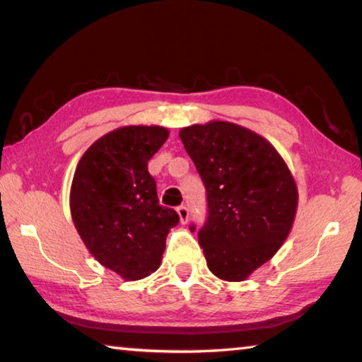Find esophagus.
<instances>
[{"label":"esophagus","instance_id":"1","mask_svg":"<svg viewBox=\"0 0 362 362\" xmlns=\"http://www.w3.org/2000/svg\"><path fill=\"white\" fill-rule=\"evenodd\" d=\"M177 214H179V218H180V223L185 225L188 222V217H189V212L185 206H180L179 209H177Z\"/></svg>","mask_w":362,"mask_h":362}]
</instances>
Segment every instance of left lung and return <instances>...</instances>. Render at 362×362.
<instances>
[{
    "mask_svg": "<svg viewBox=\"0 0 362 362\" xmlns=\"http://www.w3.org/2000/svg\"><path fill=\"white\" fill-rule=\"evenodd\" d=\"M179 136L207 192L209 217L199 231L207 267L223 281H246L289 236L296 179L265 137L235 122L192 124Z\"/></svg>",
    "mask_w": 362,
    "mask_h": 362,
    "instance_id": "1",
    "label": "left lung"
}]
</instances>
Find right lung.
Returning a JSON list of instances; mask_svg holds the SVG:
<instances>
[{"instance_id": "add662e5", "label": "right lung", "mask_w": 362, "mask_h": 362, "mask_svg": "<svg viewBox=\"0 0 362 362\" xmlns=\"http://www.w3.org/2000/svg\"><path fill=\"white\" fill-rule=\"evenodd\" d=\"M169 137L163 126H122L84 151L70 188L73 223L94 259L124 281L159 268L166 236L179 223L159 206L148 161Z\"/></svg>"}]
</instances>
